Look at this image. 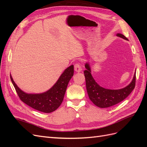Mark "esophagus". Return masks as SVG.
<instances>
[{"label":"esophagus","instance_id":"34e87169","mask_svg":"<svg viewBox=\"0 0 147 147\" xmlns=\"http://www.w3.org/2000/svg\"><path fill=\"white\" fill-rule=\"evenodd\" d=\"M74 69H75V71H76L77 72H81V71H82V67H81V65L78 64V63L75 64L74 65Z\"/></svg>","mask_w":147,"mask_h":147}]
</instances>
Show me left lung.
<instances>
[{
	"instance_id": "obj_1",
	"label": "left lung",
	"mask_w": 147,
	"mask_h": 147,
	"mask_svg": "<svg viewBox=\"0 0 147 147\" xmlns=\"http://www.w3.org/2000/svg\"><path fill=\"white\" fill-rule=\"evenodd\" d=\"M117 35L127 40V38L121 34H117ZM85 67L86 70L84 71V75L88 96L93 104L100 108H107L119 103L125 99L135 88L136 74L131 83L126 87L120 90H108L100 86L95 82L91 74L89 64H85Z\"/></svg>"
}]
</instances>
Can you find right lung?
<instances>
[{"instance_id":"right-lung-1","label":"right lung","mask_w":147,"mask_h":147,"mask_svg":"<svg viewBox=\"0 0 147 147\" xmlns=\"http://www.w3.org/2000/svg\"><path fill=\"white\" fill-rule=\"evenodd\" d=\"M74 75V65L67 68L58 80L50 90L42 94H27L17 86L10 75L11 82L20 99L40 112L51 113L55 111L62 104L70 80Z\"/></svg>"}]
</instances>
